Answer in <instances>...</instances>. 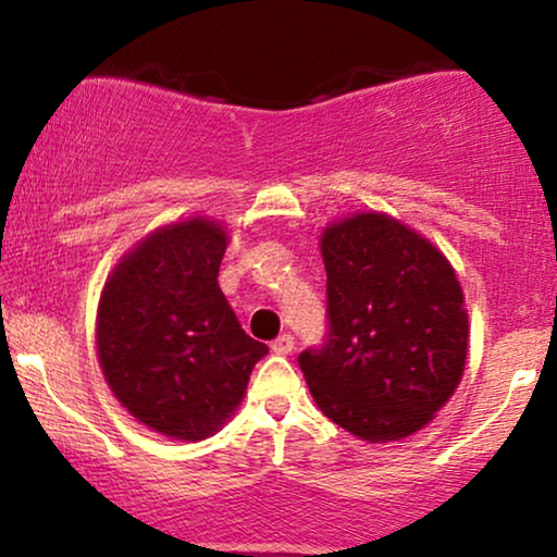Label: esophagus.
Segmentation results:
<instances>
[{
	"label": "esophagus",
	"instance_id": "esophagus-1",
	"mask_svg": "<svg viewBox=\"0 0 557 557\" xmlns=\"http://www.w3.org/2000/svg\"><path fill=\"white\" fill-rule=\"evenodd\" d=\"M271 349L276 355H288L294 349V334H281V337H276L271 342Z\"/></svg>",
	"mask_w": 557,
	"mask_h": 557
}]
</instances>
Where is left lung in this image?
<instances>
[{
  "mask_svg": "<svg viewBox=\"0 0 557 557\" xmlns=\"http://www.w3.org/2000/svg\"><path fill=\"white\" fill-rule=\"evenodd\" d=\"M326 337L299 355L322 413L370 444L406 438L446 406L469 317L451 263L383 212L324 227Z\"/></svg>",
  "mask_w": 557,
  "mask_h": 557,
  "instance_id": "obj_1",
  "label": "left lung"
}]
</instances>
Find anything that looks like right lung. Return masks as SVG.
Here are the masks:
<instances>
[{"label":"right lung","mask_w":557,"mask_h":557,"mask_svg":"<svg viewBox=\"0 0 557 557\" xmlns=\"http://www.w3.org/2000/svg\"><path fill=\"white\" fill-rule=\"evenodd\" d=\"M225 246L215 220L159 227L121 258L98 304L106 383L136 421L170 438L212 436L269 352L243 332L220 292Z\"/></svg>","instance_id":"right-lung-1"}]
</instances>
